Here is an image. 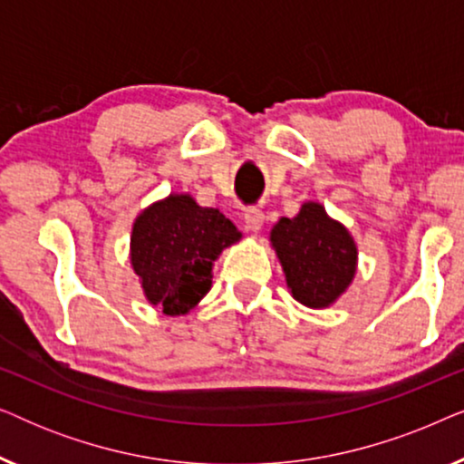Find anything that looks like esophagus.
<instances>
[{"mask_svg": "<svg viewBox=\"0 0 464 464\" xmlns=\"http://www.w3.org/2000/svg\"><path fill=\"white\" fill-rule=\"evenodd\" d=\"M243 219H245V226H246V230H251V232H259L262 230V226H264V213L259 211L257 207H249L245 211V215H243Z\"/></svg>", "mask_w": 464, "mask_h": 464, "instance_id": "1", "label": "esophagus"}]
</instances>
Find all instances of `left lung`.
I'll use <instances>...</instances> for the list:
<instances>
[{
  "mask_svg": "<svg viewBox=\"0 0 464 464\" xmlns=\"http://www.w3.org/2000/svg\"><path fill=\"white\" fill-rule=\"evenodd\" d=\"M270 243L283 266L291 295L308 308H329L351 287L357 272V245L346 226L319 202H304L295 218L272 226Z\"/></svg>",
  "mask_w": 464,
  "mask_h": 464,
  "instance_id": "1",
  "label": "left lung"
}]
</instances>
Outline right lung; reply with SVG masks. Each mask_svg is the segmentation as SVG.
Segmentation results:
<instances>
[{
    "label": "right lung",
    "instance_id": "1",
    "mask_svg": "<svg viewBox=\"0 0 464 464\" xmlns=\"http://www.w3.org/2000/svg\"><path fill=\"white\" fill-rule=\"evenodd\" d=\"M240 238L219 208L200 207L189 194L151 202L130 234V266L145 300L167 316L188 314L211 289L215 259Z\"/></svg>",
    "mask_w": 464,
    "mask_h": 464
}]
</instances>
